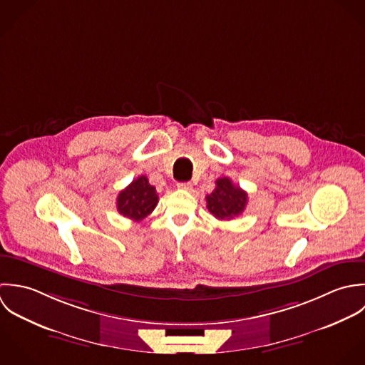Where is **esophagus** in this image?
<instances>
[{
    "label": "esophagus",
    "instance_id": "obj_1",
    "mask_svg": "<svg viewBox=\"0 0 365 365\" xmlns=\"http://www.w3.org/2000/svg\"><path fill=\"white\" fill-rule=\"evenodd\" d=\"M178 189L190 190V189H192V183H190V182H180V183H178Z\"/></svg>",
    "mask_w": 365,
    "mask_h": 365
}]
</instances>
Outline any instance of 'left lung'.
<instances>
[{"mask_svg": "<svg viewBox=\"0 0 365 365\" xmlns=\"http://www.w3.org/2000/svg\"><path fill=\"white\" fill-rule=\"evenodd\" d=\"M206 202L209 212L216 219L231 220L244 212L248 196L230 178H219L216 180V189L206 196Z\"/></svg>", "mask_w": 365, "mask_h": 365, "instance_id": "obj_1", "label": "left lung"}]
</instances>
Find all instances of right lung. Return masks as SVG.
I'll use <instances>...</instances> for the list:
<instances>
[{
    "label": "right lung",
    "mask_w": 365,
    "mask_h": 365,
    "mask_svg": "<svg viewBox=\"0 0 365 365\" xmlns=\"http://www.w3.org/2000/svg\"><path fill=\"white\" fill-rule=\"evenodd\" d=\"M158 195L146 176H138L117 197V210L124 217L141 221L153 212L158 205Z\"/></svg>",
    "instance_id": "1"
}]
</instances>
